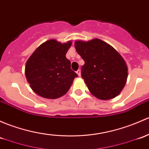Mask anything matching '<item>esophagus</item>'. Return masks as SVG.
Returning a JSON list of instances; mask_svg holds the SVG:
<instances>
[{
    "mask_svg": "<svg viewBox=\"0 0 149 149\" xmlns=\"http://www.w3.org/2000/svg\"><path fill=\"white\" fill-rule=\"evenodd\" d=\"M76 73H77V74H78V76H81V70H80V69L78 70L77 71H76Z\"/></svg>",
    "mask_w": 149,
    "mask_h": 149,
    "instance_id": "obj_1",
    "label": "esophagus"
}]
</instances>
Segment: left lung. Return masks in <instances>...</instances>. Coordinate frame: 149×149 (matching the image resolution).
Returning a JSON list of instances; mask_svg holds the SVG:
<instances>
[{
    "instance_id": "left-lung-1",
    "label": "left lung",
    "mask_w": 149,
    "mask_h": 149,
    "mask_svg": "<svg viewBox=\"0 0 149 149\" xmlns=\"http://www.w3.org/2000/svg\"><path fill=\"white\" fill-rule=\"evenodd\" d=\"M75 48L85 62L81 76L91 94L101 100L119 94L128 77L127 65L119 53L98 38L76 40Z\"/></svg>"
}]
</instances>
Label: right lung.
Listing matches in <instances>:
<instances>
[{
  "label": "right lung",
  "instance_id": "right-lung-1",
  "mask_svg": "<svg viewBox=\"0 0 149 149\" xmlns=\"http://www.w3.org/2000/svg\"><path fill=\"white\" fill-rule=\"evenodd\" d=\"M71 44V40L61 43L51 39L40 45L28 59L25 68L26 79L38 95L55 99L69 90L78 76L65 57Z\"/></svg>",
  "mask_w": 149,
  "mask_h": 149
}]
</instances>
